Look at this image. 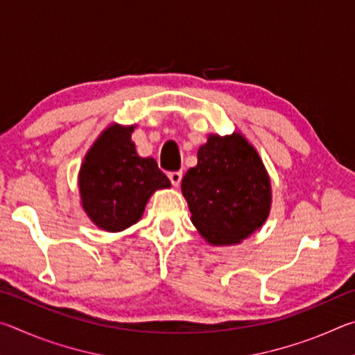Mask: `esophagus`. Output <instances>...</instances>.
<instances>
[{"instance_id":"esophagus-1","label":"esophagus","mask_w":355,"mask_h":355,"mask_svg":"<svg viewBox=\"0 0 355 355\" xmlns=\"http://www.w3.org/2000/svg\"><path fill=\"white\" fill-rule=\"evenodd\" d=\"M182 177H183L182 172H171V173H169L171 183H172L173 186H175V188L180 184V182H182Z\"/></svg>"}]
</instances>
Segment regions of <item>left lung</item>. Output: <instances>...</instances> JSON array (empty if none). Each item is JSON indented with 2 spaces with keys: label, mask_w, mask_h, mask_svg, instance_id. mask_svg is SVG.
Returning a JSON list of instances; mask_svg holds the SVG:
<instances>
[{
  "label": "left lung",
  "mask_w": 355,
  "mask_h": 355,
  "mask_svg": "<svg viewBox=\"0 0 355 355\" xmlns=\"http://www.w3.org/2000/svg\"><path fill=\"white\" fill-rule=\"evenodd\" d=\"M191 220L209 245H235L266 222L271 178L257 148L239 131L208 135L197 166L182 180Z\"/></svg>",
  "instance_id": "obj_1"
}]
</instances>
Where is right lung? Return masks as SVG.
Listing matches in <instances>:
<instances>
[{"mask_svg": "<svg viewBox=\"0 0 355 355\" xmlns=\"http://www.w3.org/2000/svg\"><path fill=\"white\" fill-rule=\"evenodd\" d=\"M136 125L111 123L84 155L78 188L84 213L100 230L117 233L136 224L155 191L171 182L153 158L137 155Z\"/></svg>", "mask_w": 355, "mask_h": 355, "instance_id": "right-lung-1", "label": "right lung"}]
</instances>
